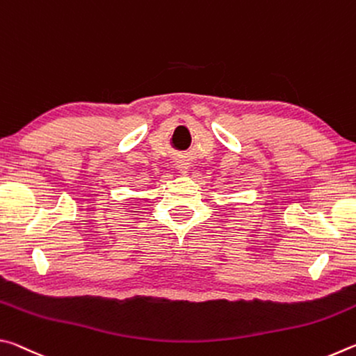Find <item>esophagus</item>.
<instances>
[{"instance_id": "obj_1", "label": "esophagus", "mask_w": 356, "mask_h": 356, "mask_svg": "<svg viewBox=\"0 0 356 356\" xmlns=\"http://www.w3.org/2000/svg\"><path fill=\"white\" fill-rule=\"evenodd\" d=\"M176 168L179 170V172L186 174V172H188V170H190L188 160H177V161H176Z\"/></svg>"}]
</instances>
